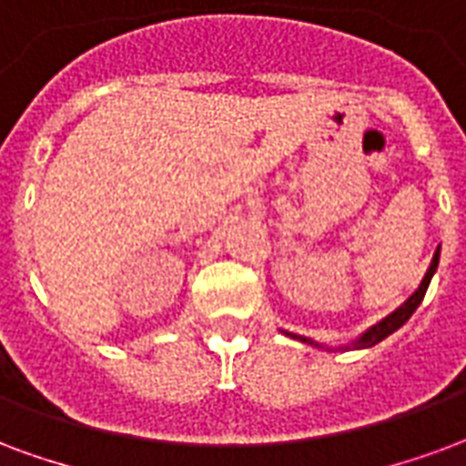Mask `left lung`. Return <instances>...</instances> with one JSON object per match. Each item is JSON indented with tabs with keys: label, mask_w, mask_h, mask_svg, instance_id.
Returning <instances> with one entry per match:
<instances>
[{
	"label": "left lung",
	"mask_w": 466,
	"mask_h": 466,
	"mask_svg": "<svg viewBox=\"0 0 466 466\" xmlns=\"http://www.w3.org/2000/svg\"><path fill=\"white\" fill-rule=\"evenodd\" d=\"M437 264H440V247H437L435 257H432V264H430V268H427V274H425V279H422V284L417 286L415 294L410 296L408 301L402 303L400 309H395L390 316H385L380 323H375L373 329L365 330L363 336H360L356 343H350V346H346V348H370V346H375V343H380L382 339H388L390 333H395V330H398L400 326H402V323H405V320L412 316V313H415L417 306L422 303V299H425L427 286H430V281H432V277H435ZM286 336H294V333H286ZM294 339H299L301 343H311V346H319V343H313L311 339H303V336H294Z\"/></svg>",
	"instance_id": "left-lung-1"
}]
</instances>
